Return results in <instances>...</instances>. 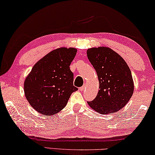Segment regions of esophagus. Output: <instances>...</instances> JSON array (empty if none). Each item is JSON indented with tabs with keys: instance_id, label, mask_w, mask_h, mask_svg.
<instances>
[{
	"instance_id": "esophagus-1",
	"label": "esophagus",
	"mask_w": 155,
	"mask_h": 155,
	"mask_svg": "<svg viewBox=\"0 0 155 155\" xmlns=\"http://www.w3.org/2000/svg\"><path fill=\"white\" fill-rule=\"evenodd\" d=\"M86 88V85H84V86H82V87H80V91H84Z\"/></svg>"
}]
</instances>
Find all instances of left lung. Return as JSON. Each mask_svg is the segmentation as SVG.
Returning <instances> with one entry per match:
<instances>
[{
    "mask_svg": "<svg viewBox=\"0 0 155 155\" xmlns=\"http://www.w3.org/2000/svg\"><path fill=\"white\" fill-rule=\"evenodd\" d=\"M87 53L100 83L97 95L88 101V106L101 115L117 112L128 102L134 91L133 76L127 63L108 47H93Z\"/></svg>",
    "mask_w": 155,
    "mask_h": 155,
    "instance_id": "8db88e82",
    "label": "left lung"
}]
</instances>
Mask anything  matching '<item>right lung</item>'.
<instances>
[{
  "label": "right lung",
  "mask_w": 155,
  "mask_h": 155,
  "mask_svg": "<svg viewBox=\"0 0 155 155\" xmlns=\"http://www.w3.org/2000/svg\"><path fill=\"white\" fill-rule=\"evenodd\" d=\"M77 53L75 48L60 47L49 52L33 67L24 82L28 102L39 113L53 115L68 102L73 86V73L69 66Z\"/></svg>",
  "instance_id": "obj_1"
}]
</instances>
